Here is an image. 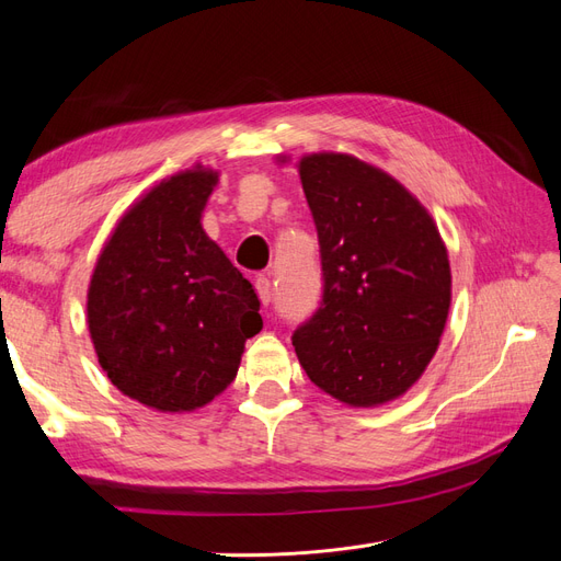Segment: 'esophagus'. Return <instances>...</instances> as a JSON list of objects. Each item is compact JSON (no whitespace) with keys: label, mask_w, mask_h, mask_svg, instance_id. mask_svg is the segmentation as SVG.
Masks as SVG:
<instances>
[{"label":"esophagus","mask_w":561,"mask_h":561,"mask_svg":"<svg viewBox=\"0 0 561 561\" xmlns=\"http://www.w3.org/2000/svg\"><path fill=\"white\" fill-rule=\"evenodd\" d=\"M254 287H257V295H260L264 307H268L271 299H274V285H271V278L268 276H260L257 280H254Z\"/></svg>","instance_id":"obj_1"}]
</instances>
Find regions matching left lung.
Listing matches in <instances>:
<instances>
[{
    "mask_svg": "<svg viewBox=\"0 0 561 561\" xmlns=\"http://www.w3.org/2000/svg\"><path fill=\"white\" fill-rule=\"evenodd\" d=\"M299 178L320 245L322 299L293 332L309 379L353 407L402 396L437 351L451 274L426 208L348 154H311Z\"/></svg>",
    "mask_w": 561,
    "mask_h": 561,
    "instance_id": "obj_1",
    "label": "left lung"
}]
</instances>
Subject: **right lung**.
<instances>
[{
    "instance_id": "right-lung-1",
    "label": "right lung",
    "mask_w": 561,
    "mask_h": 561,
    "mask_svg": "<svg viewBox=\"0 0 561 561\" xmlns=\"http://www.w3.org/2000/svg\"><path fill=\"white\" fill-rule=\"evenodd\" d=\"M217 173L163 180L122 217L95 264L89 330L98 363L124 396L192 412L233 381L260 297L201 227Z\"/></svg>"
}]
</instances>
